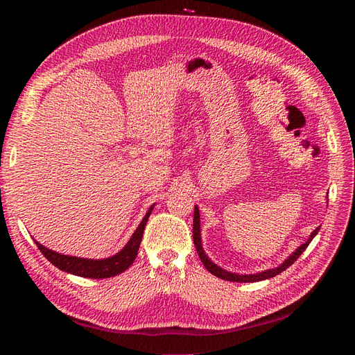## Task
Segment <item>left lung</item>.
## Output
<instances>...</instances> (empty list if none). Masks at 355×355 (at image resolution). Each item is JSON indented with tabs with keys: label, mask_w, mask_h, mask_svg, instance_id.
<instances>
[{
	"label": "left lung",
	"mask_w": 355,
	"mask_h": 355,
	"mask_svg": "<svg viewBox=\"0 0 355 355\" xmlns=\"http://www.w3.org/2000/svg\"><path fill=\"white\" fill-rule=\"evenodd\" d=\"M318 230H320V228H317V230H314L313 232H311L309 239H308L304 244H300V245L297 247V249H296L292 254H290L282 265H278L277 268H272V270H265V271H262V272H256V274H235V272H230V271L223 270V268L218 266L216 263L211 262V261L209 259V256H207L206 253H204L202 245H201L200 210H198L197 206H196V209H194V227H192V237H194V245H196V249H197V253H198V256H200V259H201L202 265L206 266V270H207L209 272H211L213 275H216V277L222 278V280H227V282H235V283H254V282H262V280H268V278H272V277L278 275L280 272L286 271L290 265H293L295 261L297 259V257L305 252V249L309 245V243L313 241V239L317 235Z\"/></svg>",
	"instance_id": "8db88e82"
}]
</instances>
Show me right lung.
Instances as JSON below:
<instances>
[{"instance_id": "1", "label": "right lung", "mask_w": 355, "mask_h": 355, "mask_svg": "<svg viewBox=\"0 0 355 355\" xmlns=\"http://www.w3.org/2000/svg\"><path fill=\"white\" fill-rule=\"evenodd\" d=\"M153 209L154 206L149 207L145 218L142 219L141 223H139V227L132 235V239L128 240V243L123 247V250H120L111 257H106V259H84V257L67 256V254H62L47 249V247L40 244L38 241H35V244L38 245L40 252L47 257L49 262L58 266L62 271L78 275V277H85V278H110L124 272L127 268L135 262L137 250L139 247H141V241L144 237L145 225L148 222V218L149 214H151Z\"/></svg>"}]
</instances>
